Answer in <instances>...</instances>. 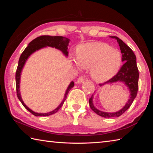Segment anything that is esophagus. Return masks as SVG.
Segmentation results:
<instances>
[{"mask_svg": "<svg viewBox=\"0 0 153 153\" xmlns=\"http://www.w3.org/2000/svg\"><path fill=\"white\" fill-rule=\"evenodd\" d=\"M83 82H84V77H79L77 80V84H82Z\"/></svg>", "mask_w": 153, "mask_h": 153, "instance_id": "1", "label": "esophagus"}]
</instances>
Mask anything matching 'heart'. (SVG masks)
Wrapping results in <instances>:
<instances>
[{"mask_svg":"<svg viewBox=\"0 0 153 153\" xmlns=\"http://www.w3.org/2000/svg\"><path fill=\"white\" fill-rule=\"evenodd\" d=\"M77 58L70 56L77 67L90 69V76L97 82L108 81L117 74L122 64V55L108 44L92 42L80 45L76 49Z\"/></svg>","mask_w":153,"mask_h":153,"instance_id":"1","label":"heart"}]
</instances>
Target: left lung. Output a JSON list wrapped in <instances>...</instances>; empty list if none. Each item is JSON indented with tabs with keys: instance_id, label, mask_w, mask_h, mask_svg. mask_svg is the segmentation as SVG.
Returning a JSON list of instances; mask_svg holds the SVG:
<instances>
[{
	"instance_id": "1",
	"label": "left lung",
	"mask_w": 153,
	"mask_h": 153,
	"mask_svg": "<svg viewBox=\"0 0 153 153\" xmlns=\"http://www.w3.org/2000/svg\"><path fill=\"white\" fill-rule=\"evenodd\" d=\"M110 38H114L117 41L120 46L121 53L122 54V62L123 65L121 67L118 73L111 79L105 82L104 84H100L99 86L102 87L106 84H113L116 82H122L128 87L129 91V97L125 106L116 112H105L100 111L94 107L93 104V98L94 95L92 94L91 98L89 100V104L91 109L96 113L97 115L101 116L105 118H111L120 117L128 109L131 105L132 104L134 100L136 97L137 92L138 90V78L139 73L136 64V57L134 55L132 50L129 46L124 43L122 40L120 39L117 36H110Z\"/></svg>"
}]
</instances>
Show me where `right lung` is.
I'll use <instances>...</instances> for the list:
<instances>
[{"instance_id":"obj_1","label":"right lung","mask_w":153,"mask_h":153,"mask_svg":"<svg viewBox=\"0 0 153 153\" xmlns=\"http://www.w3.org/2000/svg\"><path fill=\"white\" fill-rule=\"evenodd\" d=\"M70 40L69 38L63 37V36H41L39 37L35 38L34 40H33L32 42L29 43V45L25 48V50L23 52L22 55H21L19 60V63H18L17 69L16 71V75H15V81H16V90H17V98H19V100L22 102L23 106L26 108L27 111H29L31 113H32L33 115L36 116H48L51 115L53 114L56 113L57 111L60 109V108L63 106L64 102L65 101L67 94L72 88L74 86V82L72 81L70 82V84L67 87V88L65 93L63 100H62L61 104L59 105L57 107L52 111L45 113H36L34 111H32V109L25 105V104L24 102V100H22V96H21L20 92V79H21V75H22V72L23 70V68L25 65V63H26L28 58L30 57L31 55H32L33 53L38 51L42 49L43 48H46L47 46L52 48H55L58 49L60 51L62 52V53L66 56H68L69 52H68V46Z\"/></svg>"}]
</instances>
